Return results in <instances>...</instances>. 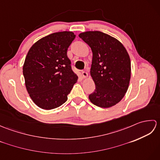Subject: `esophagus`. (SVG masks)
Here are the masks:
<instances>
[{"label":"esophagus","instance_id":"esophagus-1","mask_svg":"<svg viewBox=\"0 0 160 160\" xmlns=\"http://www.w3.org/2000/svg\"><path fill=\"white\" fill-rule=\"evenodd\" d=\"M82 76L84 78H86L88 77V73L86 72L85 71H82Z\"/></svg>","mask_w":160,"mask_h":160}]
</instances>
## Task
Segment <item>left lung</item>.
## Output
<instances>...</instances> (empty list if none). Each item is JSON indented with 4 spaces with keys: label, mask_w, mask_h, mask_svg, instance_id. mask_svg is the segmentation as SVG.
<instances>
[{
    "label": "left lung",
    "mask_w": 160,
    "mask_h": 160,
    "mask_svg": "<svg viewBox=\"0 0 160 160\" xmlns=\"http://www.w3.org/2000/svg\"><path fill=\"white\" fill-rule=\"evenodd\" d=\"M79 37L93 53L90 73L96 89L89 95V100L99 107H113L124 98L130 82L127 51L116 38L99 31L81 33Z\"/></svg>",
    "instance_id": "8db88e82"
}]
</instances>
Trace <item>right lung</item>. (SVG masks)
Wrapping results in <instances>:
<instances>
[{
  "instance_id": "add662e5",
  "label": "right lung",
  "mask_w": 160,
  "mask_h": 160,
  "mask_svg": "<svg viewBox=\"0 0 160 160\" xmlns=\"http://www.w3.org/2000/svg\"><path fill=\"white\" fill-rule=\"evenodd\" d=\"M76 35L72 32L49 34L29 49L22 68L27 91L38 107L53 109L67 100L77 82L67 49Z\"/></svg>"
}]
</instances>
